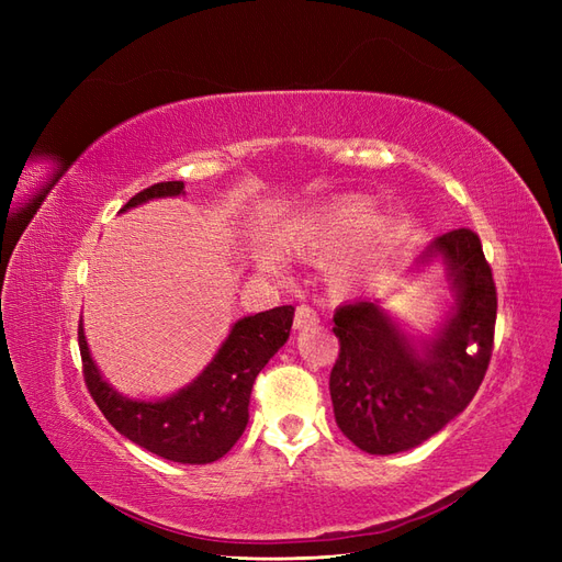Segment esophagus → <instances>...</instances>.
<instances>
[{
	"label": "esophagus",
	"mask_w": 562,
	"mask_h": 562,
	"mask_svg": "<svg viewBox=\"0 0 562 562\" xmlns=\"http://www.w3.org/2000/svg\"><path fill=\"white\" fill-rule=\"evenodd\" d=\"M318 323V314L307 307V304H300L297 312H295V321H293V328L295 330H304V328H312Z\"/></svg>",
	"instance_id": "obj_1"
}]
</instances>
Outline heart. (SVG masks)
Listing matches in <instances>:
<instances>
[{"mask_svg":"<svg viewBox=\"0 0 562 562\" xmlns=\"http://www.w3.org/2000/svg\"><path fill=\"white\" fill-rule=\"evenodd\" d=\"M386 241V225L375 220V209L363 199L333 203L318 213L297 217L281 234V244L300 255L333 250L323 262V277L335 293H351L375 267ZM260 269L274 271L277 262L262 255Z\"/></svg>","mask_w":562,"mask_h":562,"instance_id":"1","label":"heart"}]
</instances>
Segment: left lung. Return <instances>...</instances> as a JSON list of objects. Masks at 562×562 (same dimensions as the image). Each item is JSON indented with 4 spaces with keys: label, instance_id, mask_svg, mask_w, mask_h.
Segmentation results:
<instances>
[{
    "label": "left lung",
    "instance_id": "8db88e82",
    "mask_svg": "<svg viewBox=\"0 0 562 562\" xmlns=\"http://www.w3.org/2000/svg\"><path fill=\"white\" fill-rule=\"evenodd\" d=\"M446 269L452 300L431 335H415L380 297L333 316L339 359L330 372L337 427L370 454L413 450L450 424L479 391L492 356L497 291L481 239L452 229L427 244L413 271Z\"/></svg>",
    "mask_w": 562,
    "mask_h": 562
}]
</instances>
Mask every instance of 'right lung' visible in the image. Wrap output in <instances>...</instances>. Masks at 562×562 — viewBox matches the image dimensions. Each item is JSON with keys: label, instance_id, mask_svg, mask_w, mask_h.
<instances>
[{"label": "right lung", "instance_id": "right-lung-1", "mask_svg": "<svg viewBox=\"0 0 562 562\" xmlns=\"http://www.w3.org/2000/svg\"><path fill=\"white\" fill-rule=\"evenodd\" d=\"M184 182H159L135 194L119 213L147 201L182 196ZM295 307H274L232 323L223 345L199 375L161 398H131L116 391L95 366L83 321L79 351L83 380L95 405L131 443L178 464H211L225 457L248 424L255 378L291 335Z\"/></svg>", "mask_w": 562, "mask_h": 562}]
</instances>
